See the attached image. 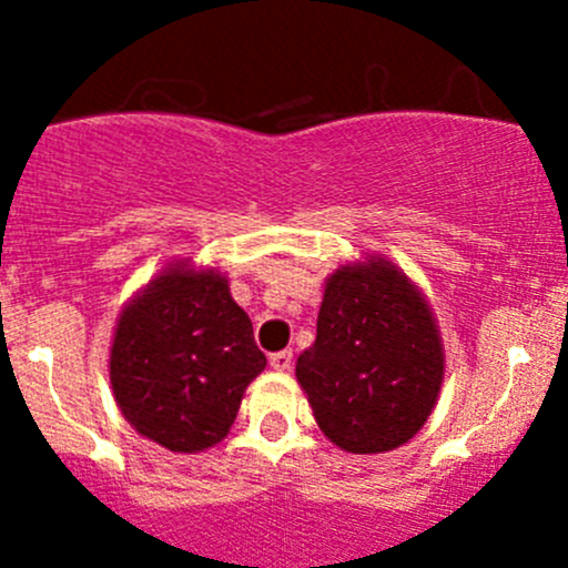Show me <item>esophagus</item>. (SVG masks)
<instances>
[{
    "mask_svg": "<svg viewBox=\"0 0 568 568\" xmlns=\"http://www.w3.org/2000/svg\"><path fill=\"white\" fill-rule=\"evenodd\" d=\"M268 365H272V371H277V374H285V371H291V365H294V354H291V348L274 352L272 357H268Z\"/></svg>",
    "mask_w": 568,
    "mask_h": 568,
    "instance_id": "1",
    "label": "esophagus"
}]
</instances>
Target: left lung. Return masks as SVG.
Instances as JSON below:
<instances>
[{
    "mask_svg": "<svg viewBox=\"0 0 568 568\" xmlns=\"http://www.w3.org/2000/svg\"><path fill=\"white\" fill-rule=\"evenodd\" d=\"M296 382L318 428L346 454L409 443L437 406L445 346L420 285L387 255L365 252L324 283L316 343Z\"/></svg>",
    "mask_w": 568,
    "mask_h": 568,
    "instance_id": "8db88e82",
    "label": "left lung"
}]
</instances>
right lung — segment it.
Masks as SVG:
<instances>
[{
    "label": "right lung",
    "mask_w": 568,
    "mask_h": 568,
    "mask_svg": "<svg viewBox=\"0 0 568 568\" xmlns=\"http://www.w3.org/2000/svg\"><path fill=\"white\" fill-rule=\"evenodd\" d=\"M106 368L140 437L173 454H203L227 437L266 357L227 274L175 257L123 305Z\"/></svg>",
    "instance_id": "right-lung-1"
}]
</instances>
